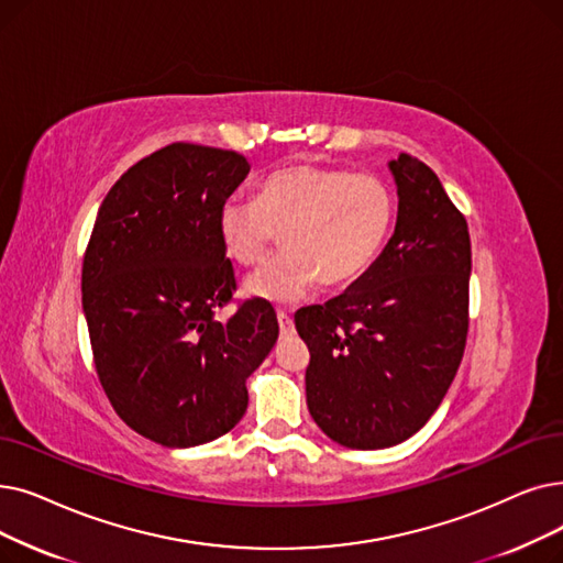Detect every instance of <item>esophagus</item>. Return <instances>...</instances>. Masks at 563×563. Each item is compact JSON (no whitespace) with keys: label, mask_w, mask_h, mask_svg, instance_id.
<instances>
[{"label":"esophagus","mask_w":563,"mask_h":563,"mask_svg":"<svg viewBox=\"0 0 563 563\" xmlns=\"http://www.w3.org/2000/svg\"><path fill=\"white\" fill-rule=\"evenodd\" d=\"M276 314H278V324H280V333H283V335H289V333H295V324H291V317H289V310H285V308H278V310H276Z\"/></svg>","instance_id":"34e87169"}]
</instances>
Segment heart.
<instances>
[{"mask_svg":"<svg viewBox=\"0 0 563 563\" xmlns=\"http://www.w3.org/2000/svg\"><path fill=\"white\" fill-rule=\"evenodd\" d=\"M396 218V198L375 175L289 165L262 179L255 200L218 211V239L239 266H257L280 234L285 253L260 268L243 291L274 303L303 299L322 280L345 287L377 260Z\"/></svg>","mask_w":563,"mask_h":563,"instance_id":"obj_1","label":"heart"}]
</instances>
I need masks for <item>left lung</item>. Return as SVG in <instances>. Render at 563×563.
Segmentation results:
<instances>
[{"mask_svg": "<svg viewBox=\"0 0 563 563\" xmlns=\"http://www.w3.org/2000/svg\"><path fill=\"white\" fill-rule=\"evenodd\" d=\"M398 221L379 257L340 297L295 314L310 350L306 402L333 442L396 446L444 400L467 340L472 241L432 169L388 163Z\"/></svg>", "mask_w": 563, "mask_h": 563, "instance_id": "8db88e82", "label": "left lung"}]
</instances>
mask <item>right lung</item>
Wrapping results in <instances>:
<instances>
[{
  "label": "right lung",
  "mask_w": 563,
  "mask_h": 563,
  "mask_svg": "<svg viewBox=\"0 0 563 563\" xmlns=\"http://www.w3.org/2000/svg\"><path fill=\"white\" fill-rule=\"evenodd\" d=\"M249 173L236 152L169 144L110 188L85 253L82 310L106 396L169 449L230 432L249 407V375L276 345L272 303L216 320L236 287L218 211Z\"/></svg>",
  "instance_id": "add662e5"
}]
</instances>
